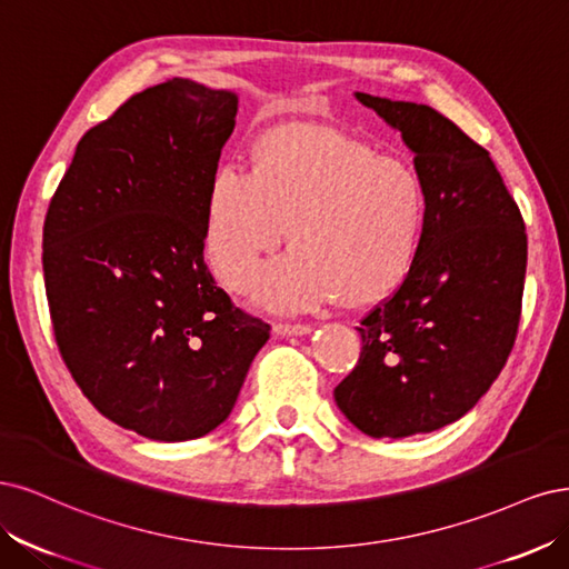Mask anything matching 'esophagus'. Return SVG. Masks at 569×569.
<instances>
[{"label": "esophagus", "mask_w": 569, "mask_h": 569, "mask_svg": "<svg viewBox=\"0 0 569 569\" xmlns=\"http://www.w3.org/2000/svg\"><path fill=\"white\" fill-rule=\"evenodd\" d=\"M311 328L307 323H273L277 336H307Z\"/></svg>", "instance_id": "obj_1"}]
</instances>
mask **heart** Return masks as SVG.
<instances>
[{
	"instance_id": "heart-1",
	"label": "heart",
	"mask_w": 569,
	"mask_h": 569,
	"mask_svg": "<svg viewBox=\"0 0 569 569\" xmlns=\"http://www.w3.org/2000/svg\"><path fill=\"white\" fill-rule=\"evenodd\" d=\"M290 224L292 250L271 262L258 302L309 311L338 300L380 302L409 279L423 246L428 191L411 162L361 141L298 130L254 146L252 172H212L203 246L214 277L248 292Z\"/></svg>"
}]
</instances>
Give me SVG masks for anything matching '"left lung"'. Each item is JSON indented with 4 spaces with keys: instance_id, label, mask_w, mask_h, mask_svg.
I'll list each match as a JSON object with an SVG mask.
<instances>
[{
    "instance_id": "8db88e82",
    "label": "left lung",
    "mask_w": 569,
    "mask_h": 569,
    "mask_svg": "<svg viewBox=\"0 0 569 569\" xmlns=\"http://www.w3.org/2000/svg\"><path fill=\"white\" fill-rule=\"evenodd\" d=\"M401 132L428 191L409 279L361 319L359 361L336 405L371 437H409L466 416L516 345L527 233L489 151L435 108L357 91Z\"/></svg>"
}]
</instances>
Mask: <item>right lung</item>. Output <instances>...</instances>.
I'll return each mask as SVG.
<instances>
[{
  "mask_svg": "<svg viewBox=\"0 0 569 569\" xmlns=\"http://www.w3.org/2000/svg\"><path fill=\"white\" fill-rule=\"evenodd\" d=\"M238 97L172 78L80 139L42 236L49 315L82 395L156 442L229 418L269 323L203 260L206 200Z\"/></svg>",
  "mask_w": 569,
  "mask_h": 569,
  "instance_id": "obj_1",
  "label": "right lung"
}]
</instances>
